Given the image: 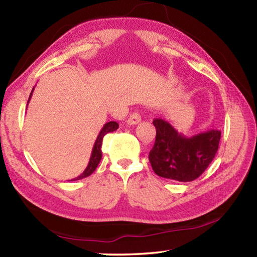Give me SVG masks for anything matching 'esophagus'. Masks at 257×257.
Instances as JSON below:
<instances>
[{
    "instance_id": "34e87169",
    "label": "esophagus",
    "mask_w": 257,
    "mask_h": 257,
    "mask_svg": "<svg viewBox=\"0 0 257 257\" xmlns=\"http://www.w3.org/2000/svg\"><path fill=\"white\" fill-rule=\"evenodd\" d=\"M141 120H142L141 114H139L138 112H134L133 114L129 116V119L127 120V123L129 125H134V124H137V123L141 122Z\"/></svg>"
}]
</instances>
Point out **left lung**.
<instances>
[{
  "instance_id": "left-lung-1",
  "label": "left lung",
  "mask_w": 257,
  "mask_h": 257,
  "mask_svg": "<svg viewBox=\"0 0 257 257\" xmlns=\"http://www.w3.org/2000/svg\"><path fill=\"white\" fill-rule=\"evenodd\" d=\"M153 124L156 138L149 159L156 175L181 182L197 179L214 159L220 130L211 129L186 137L163 119H154Z\"/></svg>"
}]
</instances>
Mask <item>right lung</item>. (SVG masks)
I'll list each match as a JSON object with an SVG mask.
<instances>
[{
	"label": "right lung",
	"instance_id": "1",
	"mask_svg": "<svg viewBox=\"0 0 257 257\" xmlns=\"http://www.w3.org/2000/svg\"><path fill=\"white\" fill-rule=\"evenodd\" d=\"M33 92H34V88L32 90V93H30V95H29L28 103L30 101V97H32ZM28 103H27V105H28ZM118 128H119V124H118V122H115V121H110V122H106L103 125V128L101 132H99L96 141H95V144L93 146L92 155H90L88 165H87L85 171L82 172L80 176H78L77 178H75V179H72V180H79V179H82V178H86V177L92 175V173L95 171V169L97 168L99 161H101V159H102V143H103L104 136H105V135L108 133L115 132Z\"/></svg>",
	"mask_w": 257,
	"mask_h": 257
}]
</instances>
